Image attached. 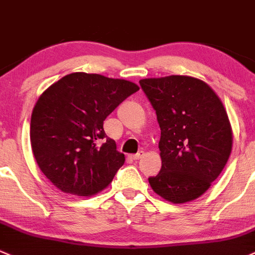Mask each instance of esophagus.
Here are the masks:
<instances>
[{
	"instance_id": "1",
	"label": "esophagus",
	"mask_w": 255,
	"mask_h": 255,
	"mask_svg": "<svg viewBox=\"0 0 255 255\" xmlns=\"http://www.w3.org/2000/svg\"><path fill=\"white\" fill-rule=\"evenodd\" d=\"M142 156H143V152H140V153L132 154V156H131V158H132V159H135V161H138V159H141V158H142Z\"/></svg>"
}]
</instances>
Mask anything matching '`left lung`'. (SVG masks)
I'll list each match as a JSON object with an SVG mask.
<instances>
[{
    "label": "left lung",
    "instance_id": "8db88e82",
    "mask_svg": "<svg viewBox=\"0 0 255 255\" xmlns=\"http://www.w3.org/2000/svg\"><path fill=\"white\" fill-rule=\"evenodd\" d=\"M161 128L162 168L148 183L173 204L198 199L222 172L233 133L221 99L207 83L172 75L140 81Z\"/></svg>",
    "mask_w": 255,
    "mask_h": 255
}]
</instances>
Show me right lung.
Segmentation results:
<instances>
[{
    "label": "right lung",
    "instance_id": "add662e5",
    "mask_svg": "<svg viewBox=\"0 0 255 255\" xmlns=\"http://www.w3.org/2000/svg\"><path fill=\"white\" fill-rule=\"evenodd\" d=\"M138 89L127 80L73 72L41 93L31 113V149L62 193L92 196L112 183L125 156L106 135L103 122Z\"/></svg>",
    "mask_w": 255,
    "mask_h": 255
}]
</instances>
